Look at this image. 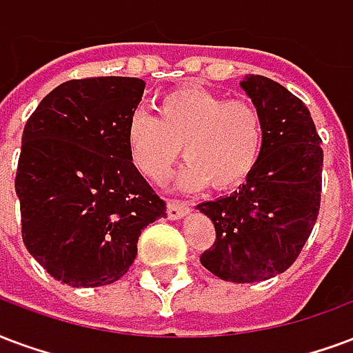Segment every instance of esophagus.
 I'll return each instance as SVG.
<instances>
[{
	"instance_id": "esophagus-1",
	"label": "esophagus",
	"mask_w": 353,
	"mask_h": 353,
	"mask_svg": "<svg viewBox=\"0 0 353 353\" xmlns=\"http://www.w3.org/2000/svg\"><path fill=\"white\" fill-rule=\"evenodd\" d=\"M190 212V206L186 203H182V201H169L167 203V216L169 219H180V217H184Z\"/></svg>"
}]
</instances>
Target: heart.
I'll return each mask as SVG.
<instances>
[{"label":"heart","mask_w":353,"mask_h":353,"mask_svg":"<svg viewBox=\"0 0 353 353\" xmlns=\"http://www.w3.org/2000/svg\"><path fill=\"white\" fill-rule=\"evenodd\" d=\"M156 117L136 111L124 141L132 167L160 182L179 158L188 163L179 186L230 190L255 169L264 141L262 117L245 100H227L214 92L182 87L158 100Z\"/></svg>","instance_id":"1"}]
</instances>
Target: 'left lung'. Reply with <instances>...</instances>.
Instances as JSON below:
<instances>
[{
    "label": "left lung",
    "instance_id": "8db88e82",
    "mask_svg": "<svg viewBox=\"0 0 353 353\" xmlns=\"http://www.w3.org/2000/svg\"><path fill=\"white\" fill-rule=\"evenodd\" d=\"M242 89L262 117L264 141L238 192L197 206L216 227L201 264L223 281L259 283L292 266L316 223L324 150L307 105L264 76Z\"/></svg>",
    "mask_w": 353,
    "mask_h": 353
}]
</instances>
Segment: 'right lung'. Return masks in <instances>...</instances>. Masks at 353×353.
Here are the masks:
<instances>
[{
    "label": "right lung",
    "instance_id": "1",
    "mask_svg": "<svg viewBox=\"0 0 353 353\" xmlns=\"http://www.w3.org/2000/svg\"><path fill=\"white\" fill-rule=\"evenodd\" d=\"M143 91L139 78L70 79L26 123L14 180L22 240L68 287L121 279L136 261L141 230L167 216L165 201L126 152L124 130Z\"/></svg>",
    "mask_w": 353,
    "mask_h": 353
}]
</instances>
